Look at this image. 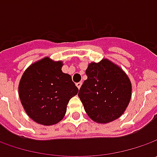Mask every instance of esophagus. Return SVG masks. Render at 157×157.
Returning <instances> with one entry per match:
<instances>
[{"mask_svg":"<svg viewBox=\"0 0 157 157\" xmlns=\"http://www.w3.org/2000/svg\"><path fill=\"white\" fill-rule=\"evenodd\" d=\"M76 86H78V89H79V88L81 87V86H82V82L80 81V82H78V83H77V84H76Z\"/></svg>","mask_w":157,"mask_h":157,"instance_id":"34e87169","label":"esophagus"}]
</instances>
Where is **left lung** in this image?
<instances>
[{
    "label": "left lung",
    "instance_id": "obj_1",
    "mask_svg": "<svg viewBox=\"0 0 157 157\" xmlns=\"http://www.w3.org/2000/svg\"><path fill=\"white\" fill-rule=\"evenodd\" d=\"M86 73L87 79L79 89L78 97L88 116L98 123L118 119L131 98L132 86L128 77L107 59L91 63Z\"/></svg>",
    "mask_w": 157,
    "mask_h": 157
}]
</instances>
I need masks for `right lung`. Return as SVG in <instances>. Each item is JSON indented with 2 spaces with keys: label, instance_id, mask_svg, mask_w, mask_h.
<instances>
[{
  "label": "right lung",
  "instance_id": "add662e5",
  "mask_svg": "<svg viewBox=\"0 0 157 157\" xmlns=\"http://www.w3.org/2000/svg\"><path fill=\"white\" fill-rule=\"evenodd\" d=\"M62 63L45 57L28 68L19 84V96L27 114L37 123L50 126L60 121L78 89Z\"/></svg>",
  "mask_w": 157,
  "mask_h": 157
}]
</instances>
